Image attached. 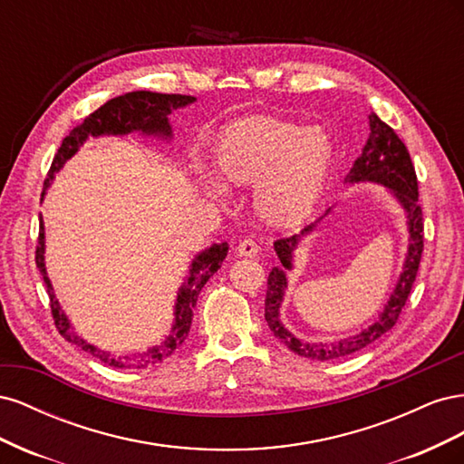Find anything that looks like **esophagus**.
<instances>
[{
	"mask_svg": "<svg viewBox=\"0 0 464 464\" xmlns=\"http://www.w3.org/2000/svg\"><path fill=\"white\" fill-rule=\"evenodd\" d=\"M236 254L240 257H256L259 254V246L254 240H242L236 247Z\"/></svg>",
	"mask_w": 464,
	"mask_h": 464,
	"instance_id": "esophagus-1",
	"label": "esophagus"
}]
</instances>
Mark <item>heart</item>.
<instances>
[{
  "label": "heart",
  "mask_w": 464,
  "mask_h": 464,
  "mask_svg": "<svg viewBox=\"0 0 464 464\" xmlns=\"http://www.w3.org/2000/svg\"><path fill=\"white\" fill-rule=\"evenodd\" d=\"M215 160L218 174L230 186L256 184L254 210L266 227L292 228L314 213L325 191L334 164V143L317 125L304 128L292 120L259 116L224 131ZM223 182L215 176L205 178L215 198L230 193Z\"/></svg>",
  "instance_id": "obj_1"
}]
</instances>
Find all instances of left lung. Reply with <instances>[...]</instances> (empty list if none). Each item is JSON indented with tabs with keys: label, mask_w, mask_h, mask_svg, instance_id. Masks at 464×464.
<instances>
[{
	"label": "left lung",
	"mask_w": 464,
	"mask_h": 464,
	"mask_svg": "<svg viewBox=\"0 0 464 464\" xmlns=\"http://www.w3.org/2000/svg\"><path fill=\"white\" fill-rule=\"evenodd\" d=\"M370 118V137L366 147L354 162L353 170L344 178V184H377L389 189V193L401 205L406 217V230H409V246L402 263V271L395 288H392L383 310L377 314L373 323L360 333L343 336L339 341L331 343H310L302 341L296 334L290 333L285 323L280 321V305H283L285 294L288 288L286 273L294 269V251L304 236L312 234L317 224L333 213V207L325 210V215L319 217L310 227H305L300 234L285 237L275 242V251L280 265L273 266L269 278H266V296H265V321L276 339L283 343L294 354L307 360H339L358 353V350L370 346L379 336L389 333L395 325L402 307L409 300L411 288L416 280L420 257L424 249V224H422V208L418 205V181L416 172L411 160V154L406 150L399 135L392 131L385 121L377 118L375 111Z\"/></svg>",
	"instance_id": "8db88e82"
}]
</instances>
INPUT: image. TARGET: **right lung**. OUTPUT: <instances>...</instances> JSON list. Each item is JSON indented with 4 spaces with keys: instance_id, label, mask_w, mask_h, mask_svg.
I'll return each mask as SVG.
<instances>
[{
    "instance_id": "obj_1",
    "label": "right lung",
    "mask_w": 464,
    "mask_h": 464,
    "mask_svg": "<svg viewBox=\"0 0 464 464\" xmlns=\"http://www.w3.org/2000/svg\"><path fill=\"white\" fill-rule=\"evenodd\" d=\"M195 101H198L195 96L162 94V92H150V91H135V92L111 98V101H108L104 106L92 111L85 121L79 123L77 128L63 139L62 147L58 149V152H55L48 178L44 181L42 198L46 195V189L50 188L53 176L62 170L63 164L72 159L91 137L92 139L104 137V135L121 137V135H130L137 131L139 135L159 137L162 141H170L172 125L168 116H170L174 110L186 108ZM44 254H46V232H44V220H42V215H40L36 266L40 275L44 276L50 305H52V315L55 321V327H58L63 339L81 346L85 353L92 354L96 360L106 363V366L121 368V370H145L150 366H157V363H160L166 358H170L176 350L184 344L191 327L193 310H195V304H198L199 292L207 285V280L220 269L224 257L228 254V244L227 242L213 244L195 256L184 283H181V286L178 288L170 333H168V336L160 344L150 346L145 350V353H137V354H111L108 350L98 348L92 343L82 339V336L73 329L72 321H69L65 312L62 310L58 298H55L53 286L50 283V276L46 271Z\"/></svg>"
}]
</instances>
